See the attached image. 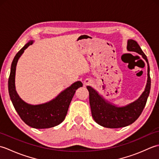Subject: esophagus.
Here are the masks:
<instances>
[{
    "mask_svg": "<svg viewBox=\"0 0 159 159\" xmlns=\"http://www.w3.org/2000/svg\"><path fill=\"white\" fill-rule=\"evenodd\" d=\"M86 83H87V82H86Z\"/></svg>",
    "mask_w": 159,
    "mask_h": 159,
    "instance_id": "esophagus-1",
    "label": "esophagus"
}]
</instances>
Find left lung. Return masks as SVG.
I'll return each instance as SVG.
<instances>
[{"mask_svg":"<svg viewBox=\"0 0 159 159\" xmlns=\"http://www.w3.org/2000/svg\"><path fill=\"white\" fill-rule=\"evenodd\" d=\"M127 49L128 51L139 54L148 63L147 85L145 91L139 98L126 107H117L103 99L92 87L87 86L89 93V104L93 120L100 126L106 128H122L134 122L142 113L150 93L151 79L149 63L146 55L137 42L133 39L128 40Z\"/></svg>","mask_w":159,"mask_h":159,"instance_id":"left-lung-1","label":"left lung"}]
</instances>
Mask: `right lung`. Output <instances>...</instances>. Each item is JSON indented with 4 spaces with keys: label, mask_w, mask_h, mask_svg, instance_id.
Returning <instances> with one entry per match:
<instances>
[{
    "label": "right lung",
    "mask_w": 159,
    "mask_h": 159,
    "mask_svg": "<svg viewBox=\"0 0 159 159\" xmlns=\"http://www.w3.org/2000/svg\"><path fill=\"white\" fill-rule=\"evenodd\" d=\"M30 41L16 54L13 59L8 80V89L10 98L17 113L22 121L28 126L35 128H48L56 126L65 120L67 110L76 90L83 86L80 81L73 83L61 93L56 98L50 102L31 105L20 98L15 88V74L17 62L26 48L31 45Z\"/></svg>",
    "instance_id": "obj_1"
}]
</instances>
